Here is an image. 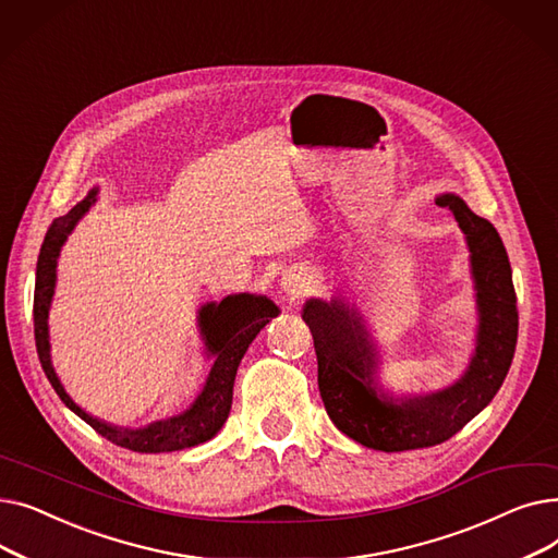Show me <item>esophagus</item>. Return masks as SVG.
Instances as JSON below:
<instances>
[{
    "label": "esophagus",
    "mask_w": 558,
    "mask_h": 558,
    "mask_svg": "<svg viewBox=\"0 0 558 558\" xmlns=\"http://www.w3.org/2000/svg\"><path fill=\"white\" fill-rule=\"evenodd\" d=\"M307 287H310V274L305 269H289L280 280V289L284 291V296H289V299L303 296Z\"/></svg>",
    "instance_id": "obj_1"
}]
</instances>
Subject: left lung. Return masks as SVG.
<instances>
[{
	"label": "left lung",
	"instance_id": "1",
	"mask_svg": "<svg viewBox=\"0 0 558 558\" xmlns=\"http://www.w3.org/2000/svg\"><path fill=\"white\" fill-rule=\"evenodd\" d=\"M465 234L477 299V343L454 385L425 396H387L375 383L377 350L355 307L310 299L303 320L314 337L318 391L330 421L353 441L402 452L448 441L500 391L518 341L515 289L500 234L457 194L436 196Z\"/></svg>",
	"mask_w": 558,
	"mask_h": 558
}]
</instances>
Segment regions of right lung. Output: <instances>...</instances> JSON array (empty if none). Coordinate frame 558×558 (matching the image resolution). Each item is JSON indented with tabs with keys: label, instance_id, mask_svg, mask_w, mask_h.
<instances>
[{
	"label": "right lung",
	"instance_id": "add662e5",
	"mask_svg": "<svg viewBox=\"0 0 558 558\" xmlns=\"http://www.w3.org/2000/svg\"><path fill=\"white\" fill-rule=\"evenodd\" d=\"M97 190L87 194L74 208L53 219L49 226L45 242L38 255V267H36V291H34V330H36V348L38 357L43 364V371L51 383L53 391L58 393L72 412L90 425L95 432H99L110 444L133 450V452H146V454H158V452H173V450H185L194 448L198 444L210 441V438L221 429L230 414L232 404V387H234V375H238V366L248 350L251 341L257 337V332L269 324L274 316H278V307L267 296H255V294H232L226 296L221 303H205L198 310V328L205 343V353L215 360L208 379L192 402L187 412L171 416L165 421H156L140 429L129 427H117L106 421H99L81 409L65 391V387L58 379L51 355H49V307L53 299V287H56V264L61 248L68 240V234L74 230L78 219L90 210V205L97 201Z\"/></svg>",
	"mask_w": 558,
	"mask_h": 558
}]
</instances>
